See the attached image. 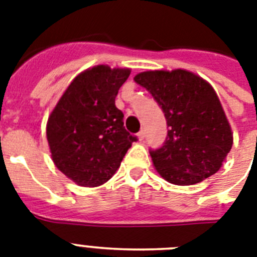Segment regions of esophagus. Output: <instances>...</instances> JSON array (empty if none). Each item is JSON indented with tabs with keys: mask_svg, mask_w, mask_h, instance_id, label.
I'll list each match as a JSON object with an SVG mask.
<instances>
[{
	"mask_svg": "<svg viewBox=\"0 0 257 257\" xmlns=\"http://www.w3.org/2000/svg\"><path fill=\"white\" fill-rule=\"evenodd\" d=\"M139 139H140V141H142V140H145V137H146V135H145V131H140L139 132Z\"/></svg>",
	"mask_w": 257,
	"mask_h": 257,
	"instance_id": "1",
	"label": "esophagus"
}]
</instances>
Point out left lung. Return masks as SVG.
Wrapping results in <instances>:
<instances>
[{"mask_svg":"<svg viewBox=\"0 0 257 257\" xmlns=\"http://www.w3.org/2000/svg\"><path fill=\"white\" fill-rule=\"evenodd\" d=\"M135 81L157 100L167 121V137L150 149L155 169L167 182L191 185L221 169L232 133L213 87L187 70L144 72Z\"/></svg>","mask_w":257,"mask_h":257,"instance_id":"left-lung-1","label":"left lung"}]
</instances>
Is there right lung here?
Here are the masks:
<instances>
[{"mask_svg": "<svg viewBox=\"0 0 257 257\" xmlns=\"http://www.w3.org/2000/svg\"><path fill=\"white\" fill-rule=\"evenodd\" d=\"M129 69L98 65L77 75L47 124V140L56 167L82 187H98L112 178L137 141L125 129L115 105Z\"/></svg>", "mask_w": 257, "mask_h": 257, "instance_id": "right-lung-1", "label": "right lung"}]
</instances>
